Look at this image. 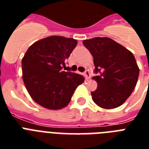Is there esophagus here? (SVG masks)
<instances>
[{"mask_svg":"<svg viewBox=\"0 0 149 149\" xmlns=\"http://www.w3.org/2000/svg\"><path fill=\"white\" fill-rule=\"evenodd\" d=\"M84 77H85V78H86V79H90V78H91V73H90V72L89 71H85V72H84Z\"/></svg>","mask_w":149,"mask_h":149,"instance_id":"34e87169","label":"esophagus"}]
</instances>
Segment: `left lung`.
<instances>
[{
    "instance_id": "8db88e82",
    "label": "left lung",
    "mask_w": 149,
    "mask_h": 149,
    "mask_svg": "<svg viewBox=\"0 0 149 149\" xmlns=\"http://www.w3.org/2000/svg\"><path fill=\"white\" fill-rule=\"evenodd\" d=\"M84 45L93 57V77L97 88L91 92L93 102L104 109L122 105L132 94L139 76V68L132 52L107 37L86 39Z\"/></svg>"
}]
</instances>
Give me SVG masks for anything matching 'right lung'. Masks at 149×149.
<instances>
[{
  "label": "right lung",
  "instance_id": "add662e5",
  "mask_svg": "<svg viewBox=\"0 0 149 149\" xmlns=\"http://www.w3.org/2000/svg\"><path fill=\"white\" fill-rule=\"evenodd\" d=\"M77 41L49 36L33 43L22 58V79L34 101L49 110H60L69 104L84 77L62 71Z\"/></svg>",
  "mask_w": 149,
  "mask_h": 149
}]
</instances>
